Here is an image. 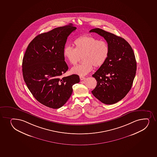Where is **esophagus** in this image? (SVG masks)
Segmentation results:
<instances>
[{
  "instance_id": "obj_1",
  "label": "esophagus",
  "mask_w": 157,
  "mask_h": 157,
  "mask_svg": "<svg viewBox=\"0 0 157 157\" xmlns=\"http://www.w3.org/2000/svg\"><path fill=\"white\" fill-rule=\"evenodd\" d=\"M79 77L80 80H83L85 79V78H86L85 77H83V76H80Z\"/></svg>"
}]
</instances>
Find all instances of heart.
<instances>
[{
    "mask_svg": "<svg viewBox=\"0 0 157 157\" xmlns=\"http://www.w3.org/2000/svg\"><path fill=\"white\" fill-rule=\"evenodd\" d=\"M74 48L66 46L63 48V56L71 65H76L82 56L83 62L71 69L75 74L85 76L95 67L103 65L109 56V45L92 35H83L74 42Z\"/></svg>",
    "mask_w": 157,
    "mask_h": 157,
    "instance_id": "heart-1",
    "label": "heart"
}]
</instances>
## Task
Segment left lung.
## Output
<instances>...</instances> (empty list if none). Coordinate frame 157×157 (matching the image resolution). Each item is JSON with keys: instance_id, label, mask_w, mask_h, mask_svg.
Returning <instances> with one entry per match:
<instances>
[{"instance_id": "obj_1", "label": "left lung", "mask_w": 157, "mask_h": 157, "mask_svg": "<svg viewBox=\"0 0 157 157\" xmlns=\"http://www.w3.org/2000/svg\"><path fill=\"white\" fill-rule=\"evenodd\" d=\"M89 32L104 37L110 49L106 62L92 75L97 85L92 94L104 104H114L123 99L132 86L137 69L134 52L125 39L114 34L99 28Z\"/></svg>"}]
</instances>
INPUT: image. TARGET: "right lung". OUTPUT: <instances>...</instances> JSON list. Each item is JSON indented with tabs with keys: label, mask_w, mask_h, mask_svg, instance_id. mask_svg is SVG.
Instances as JSON below:
<instances>
[{
	"label": "right lung",
	"mask_w": 157,
	"mask_h": 157,
	"mask_svg": "<svg viewBox=\"0 0 157 157\" xmlns=\"http://www.w3.org/2000/svg\"><path fill=\"white\" fill-rule=\"evenodd\" d=\"M76 27L69 24L36 36L29 44L22 60L23 79L36 100L58 109L65 104L72 86L79 82L77 75L61 78L68 67L63 50L67 37Z\"/></svg>",
	"instance_id": "1"
}]
</instances>
